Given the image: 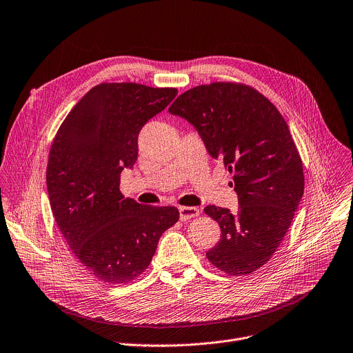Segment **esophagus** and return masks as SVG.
<instances>
[{
    "label": "esophagus",
    "mask_w": 353,
    "mask_h": 353,
    "mask_svg": "<svg viewBox=\"0 0 353 353\" xmlns=\"http://www.w3.org/2000/svg\"><path fill=\"white\" fill-rule=\"evenodd\" d=\"M179 212H180V219L183 221H185L188 219H192V217H196L199 214V210L196 208H192V206H180Z\"/></svg>",
    "instance_id": "esophagus-1"
}]
</instances>
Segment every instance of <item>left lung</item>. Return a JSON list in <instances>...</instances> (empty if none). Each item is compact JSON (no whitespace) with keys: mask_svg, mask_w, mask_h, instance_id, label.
<instances>
[{"mask_svg":"<svg viewBox=\"0 0 353 353\" xmlns=\"http://www.w3.org/2000/svg\"><path fill=\"white\" fill-rule=\"evenodd\" d=\"M191 123L213 159L232 173L239 209L203 210L221 230L206 252L230 276L250 274L273 256L287 234L305 188L302 161L277 108L255 88L212 83L183 92L169 108Z\"/></svg>","mask_w":353,"mask_h":353,"instance_id":"8db88e82","label":"left lung"}]
</instances>
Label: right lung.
<instances>
[{
    "instance_id": "right-lung-1",
    "label": "right lung",
    "mask_w": 353,
    "mask_h": 353,
    "mask_svg": "<svg viewBox=\"0 0 353 353\" xmlns=\"http://www.w3.org/2000/svg\"><path fill=\"white\" fill-rule=\"evenodd\" d=\"M176 95V88L137 83L98 84L54 139L47 166L51 210L74 256L103 283L140 276L179 220L174 206L141 205L121 192V173L137 161L143 126Z\"/></svg>"
}]
</instances>
